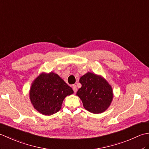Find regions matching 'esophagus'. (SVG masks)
<instances>
[{"instance_id": "1", "label": "esophagus", "mask_w": 149, "mask_h": 149, "mask_svg": "<svg viewBox=\"0 0 149 149\" xmlns=\"http://www.w3.org/2000/svg\"><path fill=\"white\" fill-rule=\"evenodd\" d=\"M72 89H73V90H74V92L75 93L77 91V86H76V85H75V84H74V85H72Z\"/></svg>"}]
</instances>
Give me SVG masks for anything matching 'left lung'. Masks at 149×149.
Returning a JSON list of instances; mask_svg holds the SVG:
<instances>
[{"label":"left lung","instance_id":"8db88e82","mask_svg":"<svg viewBox=\"0 0 149 149\" xmlns=\"http://www.w3.org/2000/svg\"><path fill=\"white\" fill-rule=\"evenodd\" d=\"M82 86L78 90L83 106L88 111L101 113L108 108L113 99V91L108 83L100 76L88 72L79 79Z\"/></svg>","mask_w":149,"mask_h":149}]
</instances>
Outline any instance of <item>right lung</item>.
Here are the masks:
<instances>
[{"mask_svg":"<svg viewBox=\"0 0 149 149\" xmlns=\"http://www.w3.org/2000/svg\"><path fill=\"white\" fill-rule=\"evenodd\" d=\"M74 93L58 74H42L31 86L30 99L34 108L43 115H52L61 108L65 98Z\"/></svg>","mask_w":149,"mask_h":149,"instance_id":"right-lung-1","label":"right lung"}]
</instances>
